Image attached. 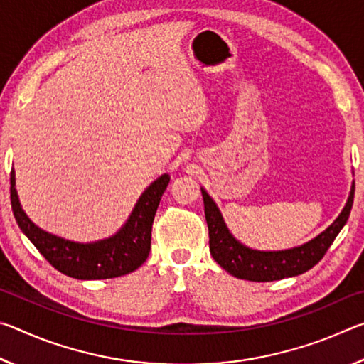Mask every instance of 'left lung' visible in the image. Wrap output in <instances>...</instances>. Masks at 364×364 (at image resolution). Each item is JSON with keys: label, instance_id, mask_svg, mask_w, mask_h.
<instances>
[{"label": "left lung", "instance_id": "obj_1", "mask_svg": "<svg viewBox=\"0 0 364 364\" xmlns=\"http://www.w3.org/2000/svg\"><path fill=\"white\" fill-rule=\"evenodd\" d=\"M355 186H352V193L345 204L342 213L332 223L328 230L319 234L318 237L311 239L300 247H294L289 250L279 252H260L244 247L241 242L231 236L223 221V217L218 207L210 199L204 189V210L208 226V244H210V254L213 260L228 273L236 276L239 279H247L255 282L278 281L291 276H297L305 273L321 260L326 252L334 242L337 234L341 232L343 225L347 223L350 217V210L353 205Z\"/></svg>", "mask_w": 364, "mask_h": 364}]
</instances>
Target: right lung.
<instances>
[{"label": "right lung", "instance_id": "right-lung-1", "mask_svg": "<svg viewBox=\"0 0 364 364\" xmlns=\"http://www.w3.org/2000/svg\"><path fill=\"white\" fill-rule=\"evenodd\" d=\"M168 183V175L157 178L139 197L125 226L115 236L91 244L65 241L32 223L16 193L14 170L11 171V205L23 234L60 273L75 279L119 278L138 269L149 257L154 217Z\"/></svg>", "mask_w": 364, "mask_h": 364}]
</instances>
